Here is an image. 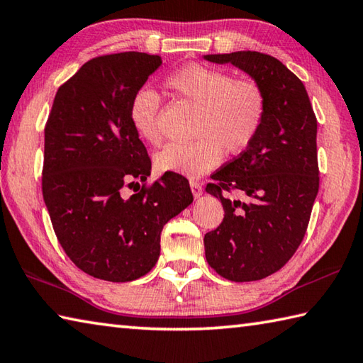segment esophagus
Instances as JSON below:
<instances>
[{"label":"esophagus","instance_id":"obj_1","mask_svg":"<svg viewBox=\"0 0 363 363\" xmlns=\"http://www.w3.org/2000/svg\"><path fill=\"white\" fill-rule=\"evenodd\" d=\"M189 184H190V189H192V194H194L195 199H199V196H201V194H203L201 184L199 181H195V179H190Z\"/></svg>","mask_w":363,"mask_h":363}]
</instances>
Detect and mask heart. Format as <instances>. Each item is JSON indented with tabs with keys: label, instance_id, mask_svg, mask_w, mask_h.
<instances>
[{
	"label": "heart",
	"instance_id": "heart-1",
	"mask_svg": "<svg viewBox=\"0 0 363 363\" xmlns=\"http://www.w3.org/2000/svg\"><path fill=\"white\" fill-rule=\"evenodd\" d=\"M164 87L177 100L200 108L195 136L187 144H168L155 155L162 173L200 177L220 163L223 150L240 155L250 147L267 117L268 96L254 77H235L227 69L189 63L164 77ZM162 98L143 87L131 96L128 117L131 127L144 141L159 144Z\"/></svg>",
	"mask_w": 363,
	"mask_h": 363
}]
</instances>
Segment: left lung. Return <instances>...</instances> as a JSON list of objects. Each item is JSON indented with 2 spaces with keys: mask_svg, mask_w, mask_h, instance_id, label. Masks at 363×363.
I'll use <instances>...</instances> for the list:
<instances>
[{
  "mask_svg": "<svg viewBox=\"0 0 363 363\" xmlns=\"http://www.w3.org/2000/svg\"><path fill=\"white\" fill-rule=\"evenodd\" d=\"M232 63L267 90L268 109L250 147L211 176L223 220L204 235L206 260L222 278L259 281L291 260L306 233L319 190L318 121L303 82L278 58L260 52L204 55ZM242 191L247 201L230 199Z\"/></svg>",
  "mask_w": 363,
  "mask_h": 363,
  "instance_id": "left-lung-1",
  "label": "left lung"
}]
</instances>
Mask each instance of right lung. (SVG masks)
<instances>
[{"label":"right lung","mask_w":363,"mask_h":363,"mask_svg":"<svg viewBox=\"0 0 363 363\" xmlns=\"http://www.w3.org/2000/svg\"><path fill=\"white\" fill-rule=\"evenodd\" d=\"M160 65L143 52L91 58L58 89L45 123L43 196L52 227L72 263L98 279L149 273L163 225L194 201L181 174L146 186L150 159L128 117L131 96ZM135 179L142 190L125 197Z\"/></svg>","instance_id":"1"}]
</instances>
